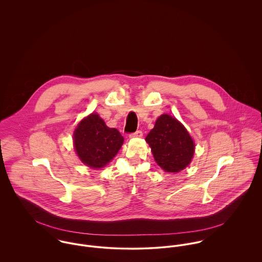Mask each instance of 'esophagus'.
Instances as JSON below:
<instances>
[{"mask_svg":"<svg viewBox=\"0 0 262 262\" xmlns=\"http://www.w3.org/2000/svg\"><path fill=\"white\" fill-rule=\"evenodd\" d=\"M142 136H143V133H142V131H140V130H138V131H136V132H134V133H132V134L129 135L130 138H140V137H142Z\"/></svg>","mask_w":262,"mask_h":262,"instance_id":"34e87169","label":"esophagus"}]
</instances>
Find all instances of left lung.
I'll list each match as a JSON object with an SVG mask.
<instances>
[{"label": "left lung", "mask_w": 262, "mask_h": 262, "mask_svg": "<svg viewBox=\"0 0 262 262\" xmlns=\"http://www.w3.org/2000/svg\"><path fill=\"white\" fill-rule=\"evenodd\" d=\"M156 163L166 172H179L190 163L194 143L185 126L174 117L163 114L145 138Z\"/></svg>", "instance_id": "1"}]
</instances>
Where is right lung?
<instances>
[{
    "instance_id": "1",
    "label": "right lung",
    "mask_w": 262,
    "mask_h": 262,
    "mask_svg": "<svg viewBox=\"0 0 262 262\" xmlns=\"http://www.w3.org/2000/svg\"><path fill=\"white\" fill-rule=\"evenodd\" d=\"M124 142L115 128H109L96 113L82 119L75 128L74 145L82 163L92 168H101L109 163Z\"/></svg>"
}]
</instances>
